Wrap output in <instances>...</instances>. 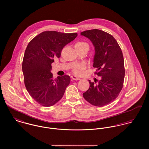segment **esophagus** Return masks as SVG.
Masks as SVG:
<instances>
[{
	"mask_svg": "<svg viewBox=\"0 0 149 149\" xmlns=\"http://www.w3.org/2000/svg\"><path fill=\"white\" fill-rule=\"evenodd\" d=\"M71 78L73 80H80V79L79 77H77L76 76H72Z\"/></svg>",
	"mask_w": 149,
	"mask_h": 149,
	"instance_id": "34e87169",
	"label": "esophagus"
}]
</instances>
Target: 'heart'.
Listing matches in <instances>:
<instances>
[{"label": "heart", "mask_w": 149, "mask_h": 149, "mask_svg": "<svg viewBox=\"0 0 149 149\" xmlns=\"http://www.w3.org/2000/svg\"><path fill=\"white\" fill-rule=\"evenodd\" d=\"M84 45H86L88 46V44L86 43L83 42H78L76 43L75 46H84ZM86 68V65L84 64H80V65H77L76 66H75L73 69V72L77 74V75H80L81 74L83 73V71Z\"/></svg>", "instance_id": "1"}]
</instances>
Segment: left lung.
Masks as SVG:
<instances>
[{"mask_svg":"<svg viewBox=\"0 0 149 149\" xmlns=\"http://www.w3.org/2000/svg\"><path fill=\"white\" fill-rule=\"evenodd\" d=\"M81 36L88 38L95 47L93 66L100 77L97 84L89 80L90 86L83 97L95 106H106L118 96L123 88L125 69L122 50L113 36L102 30H86Z\"/></svg>","mask_w":149,"mask_h":149,"instance_id":"left-lung-1","label":"left lung"}]
</instances>
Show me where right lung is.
Returning a JSON list of instances; mask_svg holds the SVG:
<instances>
[{
  "instance_id": "1",
  "label": "right lung",
  "mask_w": 149,
  "mask_h": 149,
  "mask_svg": "<svg viewBox=\"0 0 149 149\" xmlns=\"http://www.w3.org/2000/svg\"><path fill=\"white\" fill-rule=\"evenodd\" d=\"M77 36V33L43 31L26 47L22 63L24 84L31 97L43 106L57 103L70 83V78L68 75L53 79L51 64L54 59L60 57L64 46Z\"/></svg>"
}]
</instances>
